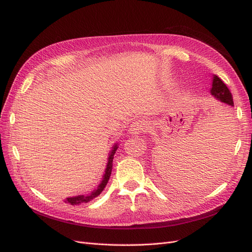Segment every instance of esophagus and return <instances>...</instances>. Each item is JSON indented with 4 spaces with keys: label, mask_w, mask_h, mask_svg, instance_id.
Wrapping results in <instances>:
<instances>
[{
    "label": "esophagus",
    "mask_w": 252,
    "mask_h": 252,
    "mask_svg": "<svg viewBox=\"0 0 252 252\" xmlns=\"http://www.w3.org/2000/svg\"><path fill=\"white\" fill-rule=\"evenodd\" d=\"M146 124H145V122L142 120H138V121H134L132 122V124L130 125V128H129V131L130 133L133 134H138L142 131H145V129H146Z\"/></svg>",
    "instance_id": "34e87169"
}]
</instances>
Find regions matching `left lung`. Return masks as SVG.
<instances>
[{"instance_id":"1","label":"left lung","mask_w":252,"mask_h":252,"mask_svg":"<svg viewBox=\"0 0 252 252\" xmlns=\"http://www.w3.org/2000/svg\"><path fill=\"white\" fill-rule=\"evenodd\" d=\"M210 93L220 102L225 103L226 105H229L231 107H233V98L230 90L228 89L226 84L220 80L218 75L213 77L212 88L210 90Z\"/></svg>"}]
</instances>
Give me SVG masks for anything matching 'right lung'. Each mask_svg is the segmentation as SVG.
<instances>
[{
    "label": "right lung",
    "mask_w": 252,
    "mask_h": 252,
    "mask_svg": "<svg viewBox=\"0 0 252 252\" xmlns=\"http://www.w3.org/2000/svg\"><path fill=\"white\" fill-rule=\"evenodd\" d=\"M118 149V144L114 145L112 147V150L109 155L108 158V163L107 166H106V169H105V174L103 177V180L101 182V184L98 185V187L94 190V191L91 192L89 195H77V196H73V197H67V200L65 201V203H69L70 205H80L83 203H88L89 201H91L93 199H94L95 196L100 195V193L103 191L105 186L107 185L108 180L110 178V174H111V169H112V161H113V156L116 154V151Z\"/></svg>",
    "instance_id": "1"
}]
</instances>
